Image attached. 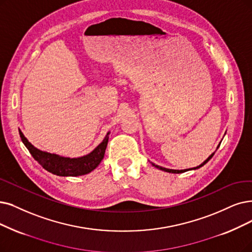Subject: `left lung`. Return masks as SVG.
I'll return each instance as SVG.
<instances>
[{
    "mask_svg": "<svg viewBox=\"0 0 252 252\" xmlns=\"http://www.w3.org/2000/svg\"><path fill=\"white\" fill-rule=\"evenodd\" d=\"M213 155H214V153L213 154H211L205 161L204 162L200 164V165H198V166H196V167H193V168H188V169H181V170H179V169H169V168H165V167H162V166H159V165H156V164H154V163H152L155 167H157V168H159V169H161V170H163V172H167V173H173V174H181V173H184V172H187V170H191V169H197V168H199V167H202L203 165H205L208 161L213 157Z\"/></svg>",
    "mask_w": 252,
    "mask_h": 252,
    "instance_id": "obj_1",
    "label": "left lung"
}]
</instances>
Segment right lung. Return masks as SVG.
Segmentation results:
<instances>
[{"label":"right lung","mask_w":252,"mask_h":252,"mask_svg":"<svg viewBox=\"0 0 252 252\" xmlns=\"http://www.w3.org/2000/svg\"><path fill=\"white\" fill-rule=\"evenodd\" d=\"M108 134L109 132H107L102 143L99 144L91 153L83 157L69 158L57 154L47 153L35 148L19 130V135H21L23 143L29 150V152L31 153L33 158L47 172L60 177L83 176L94 170L104 157L105 149L108 142Z\"/></svg>","instance_id":"right-lung-1"}]
</instances>
